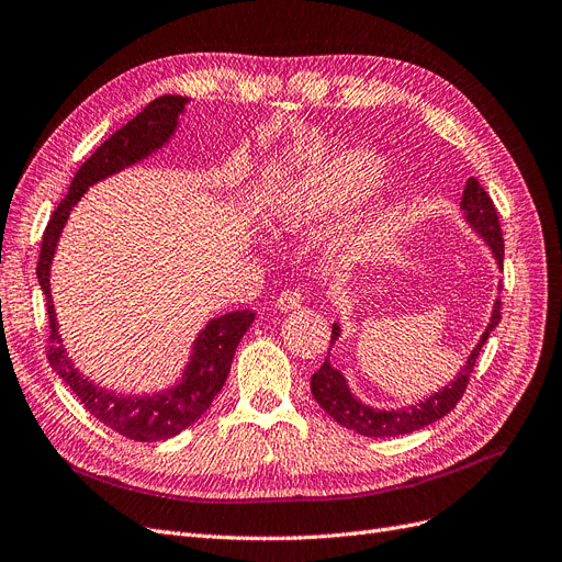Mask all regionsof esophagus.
I'll return each instance as SVG.
<instances>
[{
    "label": "esophagus",
    "instance_id": "esophagus-1",
    "mask_svg": "<svg viewBox=\"0 0 562 562\" xmlns=\"http://www.w3.org/2000/svg\"><path fill=\"white\" fill-rule=\"evenodd\" d=\"M301 303H303V294L299 292L296 286H286L284 292L278 296V307L284 310V313H289V310L301 307Z\"/></svg>",
    "mask_w": 562,
    "mask_h": 562
}]
</instances>
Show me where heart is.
I'll list each match as a JSON object with an SVG mask.
<instances>
[{
    "mask_svg": "<svg viewBox=\"0 0 562 562\" xmlns=\"http://www.w3.org/2000/svg\"><path fill=\"white\" fill-rule=\"evenodd\" d=\"M384 178V166L368 153H342L278 190L273 215L282 224L317 222L368 199Z\"/></svg>",
    "mask_w": 562,
    "mask_h": 562,
    "instance_id": "heart-1",
    "label": "heart"
}]
</instances>
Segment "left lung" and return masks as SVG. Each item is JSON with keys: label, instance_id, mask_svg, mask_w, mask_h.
Instances as JSON below:
<instances>
[{"label": "left lung", "instance_id": "1", "mask_svg": "<svg viewBox=\"0 0 562 562\" xmlns=\"http://www.w3.org/2000/svg\"><path fill=\"white\" fill-rule=\"evenodd\" d=\"M461 207L465 213V220L488 243L491 252L497 259V266H503L505 240H503L501 220H497L493 199L488 196V192L484 190L476 178H470L465 182ZM501 310H503V301L497 299L493 305L491 324L486 326L480 345L472 349V355L468 357V363L461 368L459 378H456L451 384H447L445 389H440L438 393H432L430 398H426L419 405L403 407V409H372V407L359 403L355 398V393L349 391L340 372L336 368H330L328 359L322 363V368L315 372V375L310 378V391H313L315 401L319 403V407L328 414L330 419L338 422L340 426H345L349 430L363 435V438H396V435H407V432L419 430L432 422L442 419L445 414H449L456 405H459V401L463 398V393L468 389L476 357H480V351H482L484 342L488 340L491 330L501 324V317H503ZM338 336H340V326L334 324V330H330V345L338 340Z\"/></svg>", "mask_w": 562, "mask_h": 562}]
</instances>
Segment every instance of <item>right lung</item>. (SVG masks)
Returning <instances> with one entry per match:
<instances>
[{
  "label": "right lung",
  "instance_id": "right-lung-1",
  "mask_svg": "<svg viewBox=\"0 0 562 562\" xmlns=\"http://www.w3.org/2000/svg\"><path fill=\"white\" fill-rule=\"evenodd\" d=\"M187 99L178 94H164L150 101L132 122L124 124L111 138L103 140L92 153L90 159L80 166L78 173L71 180L67 196L59 201L55 213L48 220L41 240V255L36 263V278L41 292L46 294L48 310V347L46 355L57 375L67 382V386L76 393L97 422L109 426L122 438L136 442H159L169 440L187 426L201 419V414L211 407L213 398L226 382L228 370L236 355V347L249 324L255 322L252 310H236L226 313L217 319L207 322L194 342V355L187 366L182 382L169 391L157 393V396H140V398H124L115 396L111 391H103L88 382L69 361L61 338L57 336V319L50 299V263L55 255V245L59 240L61 228L67 224V217L76 201L82 196L90 184L109 178L124 166H132L148 157L157 148L171 138L178 124V115L182 113Z\"/></svg>",
  "mask_w": 562,
  "mask_h": 562
}]
</instances>
